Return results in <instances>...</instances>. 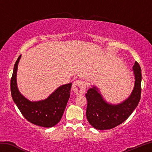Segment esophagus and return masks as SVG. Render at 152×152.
I'll list each match as a JSON object with an SVG mask.
<instances>
[{"label":"esophagus","mask_w":152,"mask_h":152,"mask_svg":"<svg viewBox=\"0 0 152 152\" xmlns=\"http://www.w3.org/2000/svg\"><path fill=\"white\" fill-rule=\"evenodd\" d=\"M86 89V84L84 82L80 80L74 81L72 84V90L76 95H82L84 94Z\"/></svg>","instance_id":"obj_1"}]
</instances>
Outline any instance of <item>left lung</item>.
I'll return each instance as SVG.
<instances>
[{"instance_id": "obj_1", "label": "left lung", "mask_w": 152, "mask_h": 152, "mask_svg": "<svg viewBox=\"0 0 152 152\" xmlns=\"http://www.w3.org/2000/svg\"><path fill=\"white\" fill-rule=\"evenodd\" d=\"M133 68L135 76L134 89L129 97L121 104L112 105L106 102L95 87L87 92V119L96 129L108 130L115 127L124 122L137 108L141 96L142 74L141 68L137 61Z\"/></svg>"}]
</instances>
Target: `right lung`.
I'll return each instance as SVG.
<instances>
[{
    "mask_svg": "<svg viewBox=\"0 0 152 152\" xmlns=\"http://www.w3.org/2000/svg\"><path fill=\"white\" fill-rule=\"evenodd\" d=\"M19 56L14 64L10 81L12 99L22 115L31 124L43 127H51L59 122L70 98L72 83L63 85L57 89L46 100L31 102L18 91L16 83Z\"/></svg>",
    "mask_w": 152,
    "mask_h": 152,
    "instance_id": "add662e5",
    "label": "right lung"
}]
</instances>
